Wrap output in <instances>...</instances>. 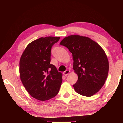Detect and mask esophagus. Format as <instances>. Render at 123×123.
<instances>
[{
	"label": "esophagus",
	"mask_w": 123,
	"mask_h": 123,
	"mask_svg": "<svg viewBox=\"0 0 123 123\" xmlns=\"http://www.w3.org/2000/svg\"><path fill=\"white\" fill-rule=\"evenodd\" d=\"M70 72V70H66V71H65L64 72H63V74L64 75H66V76H67V75H68V74H69Z\"/></svg>",
	"instance_id": "34e87169"
}]
</instances>
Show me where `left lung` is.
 Returning <instances> with one entry per match:
<instances>
[{"label": "left lung", "instance_id": "8db88e82", "mask_svg": "<svg viewBox=\"0 0 123 123\" xmlns=\"http://www.w3.org/2000/svg\"><path fill=\"white\" fill-rule=\"evenodd\" d=\"M60 44L72 54L73 69L78 76L73 85L75 91L87 97L98 92L106 81L109 70L107 57L101 47L89 38L75 35L65 37Z\"/></svg>", "mask_w": 123, "mask_h": 123}]
</instances>
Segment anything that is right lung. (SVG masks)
<instances>
[{"label":"right lung","mask_w":123,"mask_h":123,"mask_svg":"<svg viewBox=\"0 0 123 123\" xmlns=\"http://www.w3.org/2000/svg\"><path fill=\"white\" fill-rule=\"evenodd\" d=\"M60 37L47 36L30 43L20 57V78L30 95L37 100H49L58 93L62 74L50 64L52 47Z\"/></svg>","instance_id":"obj_1"}]
</instances>
